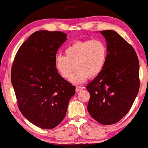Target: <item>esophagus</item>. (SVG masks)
I'll return each instance as SVG.
<instances>
[{
    "instance_id": "obj_1",
    "label": "esophagus",
    "mask_w": 148,
    "mask_h": 148,
    "mask_svg": "<svg viewBox=\"0 0 148 148\" xmlns=\"http://www.w3.org/2000/svg\"><path fill=\"white\" fill-rule=\"evenodd\" d=\"M82 90V88L81 86H76V88H75L76 92H79V91Z\"/></svg>"
}]
</instances>
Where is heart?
<instances>
[{"instance_id": "heart-1", "label": "heart", "mask_w": 148, "mask_h": 148, "mask_svg": "<svg viewBox=\"0 0 148 148\" xmlns=\"http://www.w3.org/2000/svg\"><path fill=\"white\" fill-rule=\"evenodd\" d=\"M65 56L58 55L55 66L63 78L71 76L72 82L81 84L88 79L97 77L103 71L108 58V48L100 39L78 40L65 49Z\"/></svg>"}]
</instances>
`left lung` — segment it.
Segmentation results:
<instances>
[{"mask_svg":"<svg viewBox=\"0 0 148 148\" xmlns=\"http://www.w3.org/2000/svg\"><path fill=\"white\" fill-rule=\"evenodd\" d=\"M107 42L108 58L102 72L86 86L88 111L103 125L117 123L126 115L140 86L139 63L135 50L112 30L101 31Z\"/></svg>","mask_w":148,"mask_h":148,"instance_id":"8db88e82","label":"left lung"}]
</instances>
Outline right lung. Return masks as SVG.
Instances as JSON below:
<instances>
[{
	"mask_svg": "<svg viewBox=\"0 0 148 148\" xmlns=\"http://www.w3.org/2000/svg\"><path fill=\"white\" fill-rule=\"evenodd\" d=\"M66 40L62 32L38 31L16 53L11 79L23 115L36 126L52 129L64 118L75 86L58 73L55 58Z\"/></svg>",
	"mask_w": 148,
	"mask_h": 148,
	"instance_id": "obj_1",
	"label": "right lung"
}]
</instances>
